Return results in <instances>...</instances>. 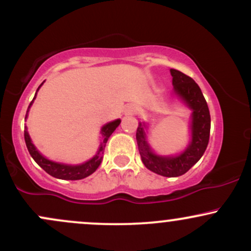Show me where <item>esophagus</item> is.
I'll return each instance as SVG.
<instances>
[{
    "label": "esophagus",
    "mask_w": 251,
    "mask_h": 251,
    "mask_svg": "<svg viewBox=\"0 0 251 251\" xmlns=\"http://www.w3.org/2000/svg\"><path fill=\"white\" fill-rule=\"evenodd\" d=\"M138 112V108H137V106H134V105H131V106H128V113H131V114H135Z\"/></svg>",
    "instance_id": "obj_1"
}]
</instances>
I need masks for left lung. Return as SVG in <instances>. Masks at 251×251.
I'll use <instances>...</instances> for the list:
<instances>
[{
	"mask_svg": "<svg viewBox=\"0 0 251 251\" xmlns=\"http://www.w3.org/2000/svg\"><path fill=\"white\" fill-rule=\"evenodd\" d=\"M175 91L192 109V140L189 148L177 157H159L154 154L146 142L143 124L137 128L138 149L144 165L164 177H178L188 172L205 152L210 138V112L200 86L192 77L177 70H170Z\"/></svg>",
	"mask_w": 251,
	"mask_h": 251,
	"instance_id": "8db88e82",
	"label": "left lung"
}]
</instances>
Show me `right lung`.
<instances>
[{
    "label": "right lung",
    "mask_w": 251,
    "mask_h": 251,
    "mask_svg": "<svg viewBox=\"0 0 251 251\" xmlns=\"http://www.w3.org/2000/svg\"><path fill=\"white\" fill-rule=\"evenodd\" d=\"M35 97H36V94H35ZM35 97H34V99H35ZM34 99H33V101H34ZM33 101L29 103V107H30L31 103H33ZM119 124H120V120L117 119V120H114V122L106 124V125L103 126V127L101 128L103 143L100 145L99 151H98L96 157H93L91 160H88V162H86L85 164H81V165H75V166L63 165V164H57V163L50 162V160L46 159L42 154H40V152L37 151V150L35 149V146H34L33 143H31L29 134H28V132H27V127H25V145H27L28 151H29L30 155L33 157V159L35 160V162L39 164V165L41 166V168L45 170L48 175L53 176V177H55V178H59V179L77 180V179H82V178H86L87 176L92 175L98 168H99L100 163H101V160H102V153H103V150H105L106 143H107L109 135L113 133L114 129L119 126Z\"/></svg>",
    "instance_id": "obj_1"
}]
</instances>
